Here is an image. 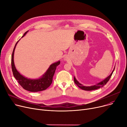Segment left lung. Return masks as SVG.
<instances>
[{
    "mask_svg": "<svg viewBox=\"0 0 127 127\" xmlns=\"http://www.w3.org/2000/svg\"><path fill=\"white\" fill-rule=\"evenodd\" d=\"M115 69V67L114 68V69H113V70L112 71L111 74L107 77L104 80H103V81H101L100 82H99L97 84H96V85H93V86H83L82 84H81V83H80L76 79V78L74 77V82L75 83V84L78 86V87L79 88L81 89L82 90H85V91H93V90H97V89H98L99 88H100L101 87H102V86H103L104 85H105L106 83H107L109 80H110V78L111 77L112 74H113V71H114Z\"/></svg>",
    "mask_w": 127,
    "mask_h": 127,
    "instance_id": "left-lung-1",
    "label": "left lung"
}]
</instances>
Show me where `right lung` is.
Wrapping results in <instances>:
<instances>
[{
  "label": "right lung",
  "instance_id": "obj_1",
  "mask_svg": "<svg viewBox=\"0 0 127 127\" xmlns=\"http://www.w3.org/2000/svg\"><path fill=\"white\" fill-rule=\"evenodd\" d=\"M28 32V31L26 32L22 37H24ZM18 41L16 43L12 55L11 66L13 76L17 80L20 85H21L24 89L27 91L32 92H37L45 90L52 83L53 75L55 74L57 67L60 64V61H59L57 62L52 64L47 70L41 78L37 79H30L26 78L17 70L14 62V50Z\"/></svg>",
  "mask_w": 127,
  "mask_h": 127
}]
</instances>
